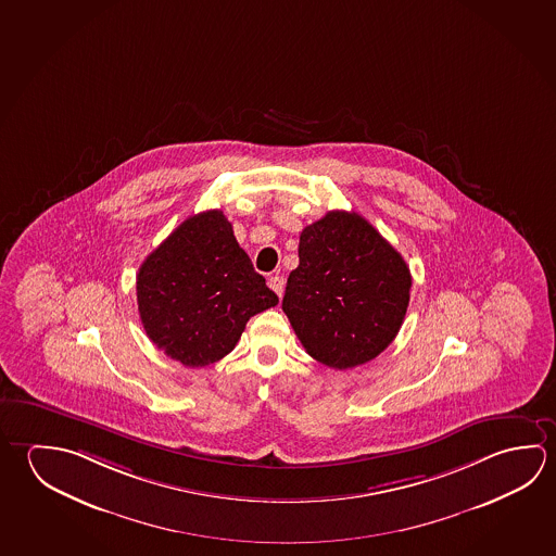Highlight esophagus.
<instances>
[{"instance_id": "1", "label": "esophagus", "mask_w": 556, "mask_h": 556, "mask_svg": "<svg viewBox=\"0 0 556 556\" xmlns=\"http://www.w3.org/2000/svg\"><path fill=\"white\" fill-rule=\"evenodd\" d=\"M269 289H274V291L277 292V296L281 299L282 291H285V279H282V275L269 277Z\"/></svg>"}]
</instances>
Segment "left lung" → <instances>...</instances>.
Returning <instances> with one entry per match:
<instances>
[{
  "mask_svg": "<svg viewBox=\"0 0 556 556\" xmlns=\"http://www.w3.org/2000/svg\"><path fill=\"white\" fill-rule=\"evenodd\" d=\"M409 287L408 265L363 216L330 211L301 232L282 312L311 357L345 370L396 338Z\"/></svg>",
  "mask_w": 556,
  "mask_h": 556,
  "instance_id": "left-lung-1",
  "label": "left lung"
}]
</instances>
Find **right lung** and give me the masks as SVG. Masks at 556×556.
<instances>
[{
  "mask_svg": "<svg viewBox=\"0 0 556 556\" xmlns=\"http://www.w3.org/2000/svg\"><path fill=\"white\" fill-rule=\"evenodd\" d=\"M137 301L157 350L186 367H205L235 350L248 320L279 299L255 274L223 211H205L140 265Z\"/></svg>",
  "mask_w": 556,
  "mask_h": 556,
  "instance_id": "1",
  "label": "right lung"
}]
</instances>
